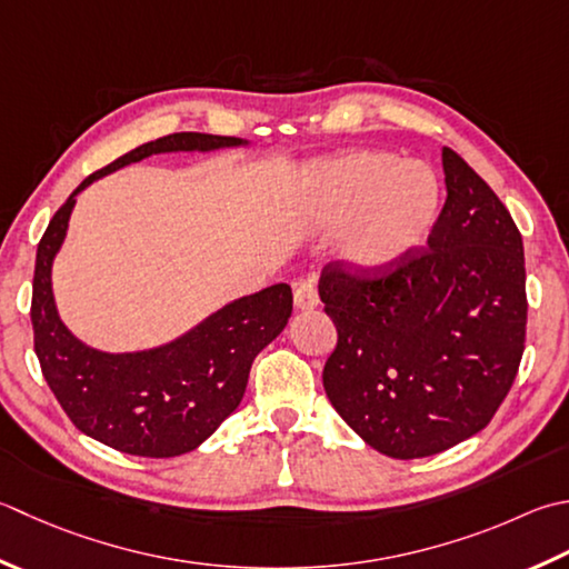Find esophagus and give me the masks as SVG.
Returning a JSON list of instances; mask_svg holds the SVG:
<instances>
[{"mask_svg": "<svg viewBox=\"0 0 569 569\" xmlns=\"http://www.w3.org/2000/svg\"><path fill=\"white\" fill-rule=\"evenodd\" d=\"M293 303L298 310H313L320 306V296L313 281H300L293 288Z\"/></svg>", "mask_w": 569, "mask_h": 569, "instance_id": "obj_1", "label": "esophagus"}]
</instances>
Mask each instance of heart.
Returning a JSON list of instances; mask_svg holds the SVG:
<instances>
[{
  "instance_id": "1",
  "label": "heart",
  "mask_w": 569,
  "mask_h": 569,
  "mask_svg": "<svg viewBox=\"0 0 569 569\" xmlns=\"http://www.w3.org/2000/svg\"><path fill=\"white\" fill-rule=\"evenodd\" d=\"M441 209V184L425 162L385 150H355L303 174L296 217L310 231H338L340 259L377 273L427 241Z\"/></svg>"
}]
</instances>
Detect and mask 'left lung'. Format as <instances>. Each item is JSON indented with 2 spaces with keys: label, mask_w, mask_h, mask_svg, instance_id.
<instances>
[{
  "label": "left lung",
  "mask_w": 569,
  "mask_h": 569,
  "mask_svg": "<svg viewBox=\"0 0 569 569\" xmlns=\"http://www.w3.org/2000/svg\"><path fill=\"white\" fill-rule=\"evenodd\" d=\"M447 204L427 249L372 278L328 263L318 293L338 328L330 405L367 447L425 459L471 439L513 387L526 350V256L510 211L443 148Z\"/></svg>",
  "instance_id": "left-lung-1"
}]
</instances>
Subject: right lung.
I'll list each match as a JSON object with an SVG mask.
<instances>
[{"mask_svg": "<svg viewBox=\"0 0 569 569\" xmlns=\"http://www.w3.org/2000/svg\"><path fill=\"white\" fill-rule=\"evenodd\" d=\"M249 140L172 132L144 142L73 189L56 211L37 249L31 293L33 350L43 380L66 415L91 437L122 453L170 459L197 449L219 429L247 392L256 355L281 336L293 310L288 283L231 300L184 336L138 352L96 350L63 326L56 308L51 269L63 247L76 194L100 177L162 152L243 148Z\"/></svg>", "mask_w": 569, "mask_h": 569, "instance_id": "right-lung-1", "label": "right lung"}]
</instances>
